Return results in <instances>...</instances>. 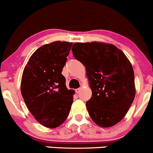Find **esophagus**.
Returning a JSON list of instances; mask_svg holds the SVG:
<instances>
[{
    "mask_svg": "<svg viewBox=\"0 0 153 153\" xmlns=\"http://www.w3.org/2000/svg\"><path fill=\"white\" fill-rule=\"evenodd\" d=\"M80 91H81V88H78V89H76V90H75L76 93H79Z\"/></svg>",
    "mask_w": 153,
    "mask_h": 153,
    "instance_id": "obj_1",
    "label": "esophagus"
}]
</instances>
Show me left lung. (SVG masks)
Listing matches in <instances>:
<instances>
[{
  "mask_svg": "<svg viewBox=\"0 0 153 153\" xmlns=\"http://www.w3.org/2000/svg\"><path fill=\"white\" fill-rule=\"evenodd\" d=\"M74 56L86 68L92 97L86 102L92 121L111 127L127 114L136 93L134 73L129 60L112 44L76 42Z\"/></svg>",
  "mask_w": 153,
  "mask_h": 153,
  "instance_id": "obj_1",
  "label": "left lung"
}]
</instances>
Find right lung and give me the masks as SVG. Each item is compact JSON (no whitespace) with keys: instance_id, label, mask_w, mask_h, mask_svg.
<instances>
[{"instance_id":"right-lung-1","label":"right lung","mask_w":153,"mask_h":153,"mask_svg":"<svg viewBox=\"0 0 153 153\" xmlns=\"http://www.w3.org/2000/svg\"><path fill=\"white\" fill-rule=\"evenodd\" d=\"M72 44L56 41L41 46L22 74L21 92L26 105L45 127H58L69 114L74 91L68 90L61 72Z\"/></svg>"}]
</instances>
